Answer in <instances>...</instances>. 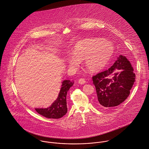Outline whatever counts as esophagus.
Segmentation results:
<instances>
[{
	"mask_svg": "<svg viewBox=\"0 0 149 149\" xmlns=\"http://www.w3.org/2000/svg\"><path fill=\"white\" fill-rule=\"evenodd\" d=\"M79 83L80 84H84L85 83V79H80L79 80Z\"/></svg>",
	"mask_w": 149,
	"mask_h": 149,
	"instance_id": "esophagus-1",
	"label": "esophagus"
}]
</instances>
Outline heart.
I'll list each match as a JSON object with an SVG mask.
<instances>
[{
  "mask_svg": "<svg viewBox=\"0 0 149 149\" xmlns=\"http://www.w3.org/2000/svg\"><path fill=\"white\" fill-rule=\"evenodd\" d=\"M112 43L99 39H86L77 43L72 53L68 55L67 62L70 69L78 67L84 60L85 68L91 72L101 70L113 53Z\"/></svg>",
  "mask_w": 149,
  "mask_h": 149,
  "instance_id": "b5f03b06",
  "label": "heart"
}]
</instances>
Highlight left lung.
<instances>
[{"label":"left lung","mask_w":149,"mask_h":149,"mask_svg":"<svg viewBox=\"0 0 149 149\" xmlns=\"http://www.w3.org/2000/svg\"><path fill=\"white\" fill-rule=\"evenodd\" d=\"M130 62L123 55L108 70L92 77L97 104L103 108H113L122 103L130 95L135 81V74Z\"/></svg>","instance_id":"obj_1"}]
</instances>
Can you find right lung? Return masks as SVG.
Listing matches in <instances>:
<instances>
[{"label":"right lung","instance_id":"add662e5","mask_svg":"<svg viewBox=\"0 0 149 149\" xmlns=\"http://www.w3.org/2000/svg\"><path fill=\"white\" fill-rule=\"evenodd\" d=\"M74 82L69 80L62 82L61 88L57 99L47 108H35L36 111L40 115L47 118L59 119L65 115L67 111L66 95L70 88L73 85Z\"/></svg>","mask_w":149,"mask_h":149}]
</instances>
